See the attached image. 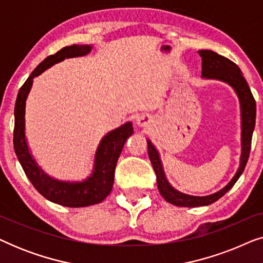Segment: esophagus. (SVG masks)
Instances as JSON below:
<instances>
[{
	"label": "esophagus",
	"instance_id": "esophagus-1",
	"mask_svg": "<svg viewBox=\"0 0 263 263\" xmlns=\"http://www.w3.org/2000/svg\"><path fill=\"white\" fill-rule=\"evenodd\" d=\"M136 124H138V127H148L151 124V117L148 115H141V116H139L136 118Z\"/></svg>",
	"mask_w": 263,
	"mask_h": 263
}]
</instances>
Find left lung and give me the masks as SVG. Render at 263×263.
I'll return each mask as SVG.
<instances>
[{"mask_svg": "<svg viewBox=\"0 0 263 263\" xmlns=\"http://www.w3.org/2000/svg\"><path fill=\"white\" fill-rule=\"evenodd\" d=\"M197 53L202 59V71H201V78L204 80H217L229 85L233 91H235L237 98L239 102L240 110V157H239V166L237 168L236 174L231 178L224 188L215 192L211 195L204 196H195L188 195L179 190L175 189L167 181L166 175H165L163 163L159 151L156 148L153 142L147 139V147H148V157L154 172L157 175V185L158 190L161 196L167 201L168 203L175 204V206L181 207H197V206H208V204L215 202V201L224 196L230 189L235 185L238 181L240 175L243 174L246 168L248 158H249L250 147H251V138H253V132L255 129V120H256V103L249 85L243 78V73L240 71L237 64L230 61L226 57L218 55L217 52L211 51V50H200Z\"/></svg>", "mask_w": 263, "mask_h": 263, "instance_id": "left-lung-1", "label": "left lung"}]
</instances>
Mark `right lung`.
I'll return each instance as SVG.
<instances>
[{
  "instance_id": "obj_1",
  "label": "right lung",
  "mask_w": 263,
  "mask_h": 263,
  "mask_svg": "<svg viewBox=\"0 0 263 263\" xmlns=\"http://www.w3.org/2000/svg\"><path fill=\"white\" fill-rule=\"evenodd\" d=\"M92 44L70 45L61 49L55 55L48 56L32 71L23 87L17 93L15 107H14V151L23 166L27 178L46 200L66 207H87L102 202L112 190L115 168L123 146L129 136L133 135L132 122L122 124L114 130L106 133L97 147L93 167L89 176L82 181H63L46 174L41 165L34 159L26 138L25 114L26 102L30 95L33 79L37 78L53 64L60 63L66 59L81 57L92 51Z\"/></svg>"
}]
</instances>
